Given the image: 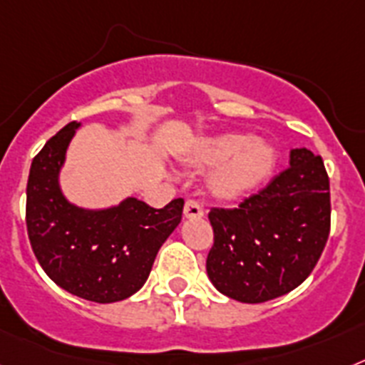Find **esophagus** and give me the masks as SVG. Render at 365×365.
Here are the masks:
<instances>
[{
  "label": "esophagus",
  "mask_w": 365,
  "mask_h": 365,
  "mask_svg": "<svg viewBox=\"0 0 365 365\" xmlns=\"http://www.w3.org/2000/svg\"><path fill=\"white\" fill-rule=\"evenodd\" d=\"M183 215L187 217V219H200L204 215V207L197 200H187L185 206H183Z\"/></svg>",
  "instance_id": "obj_1"
}]
</instances>
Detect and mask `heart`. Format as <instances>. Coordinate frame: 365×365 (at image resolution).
<instances>
[{"label": "heart", "mask_w": 365, "mask_h": 365, "mask_svg": "<svg viewBox=\"0 0 365 365\" xmlns=\"http://www.w3.org/2000/svg\"><path fill=\"white\" fill-rule=\"evenodd\" d=\"M197 167H217L210 189L220 200H237L259 187L277 165L271 143L252 139L249 133H225L202 140L191 154Z\"/></svg>", "instance_id": "obj_1"}]
</instances>
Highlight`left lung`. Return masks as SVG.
I'll use <instances>...</instances> for the list:
<instances>
[{
	"label": "left lung",
	"mask_w": 365,
	"mask_h": 365,
	"mask_svg": "<svg viewBox=\"0 0 365 365\" xmlns=\"http://www.w3.org/2000/svg\"><path fill=\"white\" fill-rule=\"evenodd\" d=\"M206 271L222 295L265 302L308 278L330 234V183L321 155L295 148L289 167L235 207H211Z\"/></svg>",
	"instance_id": "1"
}]
</instances>
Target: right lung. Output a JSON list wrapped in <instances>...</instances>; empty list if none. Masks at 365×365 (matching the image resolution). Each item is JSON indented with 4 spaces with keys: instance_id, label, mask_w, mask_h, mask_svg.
<instances>
[{
    "instance_id": "add662e5",
    "label": "right lung",
    "mask_w": 365,
    "mask_h": 365,
    "mask_svg": "<svg viewBox=\"0 0 365 365\" xmlns=\"http://www.w3.org/2000/svg\"><path fill=\"white\" fill-rule=\"evenodd\" d=\"M76 128L78 122L64 125L33 159L27 235L41 267L57 286L100 304L124 301L143 287L158 250L180 225L183 198L161 210L137 198L100 211L70 204L61 192L59 170Z\"/></svg>"
}]
</instances>
